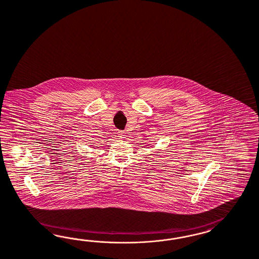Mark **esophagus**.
<instances>
[{"instance_id": "1", "label": "esophagus", "mask_w": 259, "mask_h": 259, "mask_svg": "<svg viewBox=\"0 0 259 259\" xmlns=\"http://www.w3.org/2000/svg\"><path fill=\"white\" fill-rule=\"evenodd\" d=\"M118 137L119 139H121V140H123V139H125L126 133L124 131H118Z\"/></svg>"}]
</instances>
